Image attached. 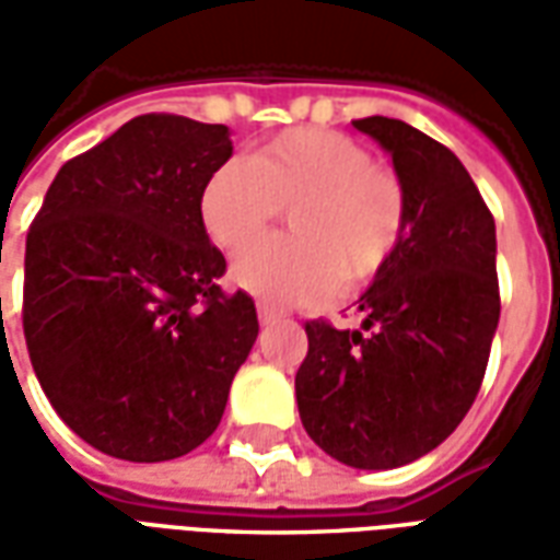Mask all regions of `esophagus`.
Masks as SVG:
<instances>
[{
  "instance_id": "1",
  "label": "esophagus",
  "mask_w": 560,
  "mask_h": 560,
  "mask_svg": "<svg viewBox=\"0 0 560 560\" xmlns=\"http://www.w3.org/2000/svg\"><path fill=\"white\" fill-rule=\"evenodd\" d=\"M279 317L281 315H279V312H276V308H272V305H267V303L257 305V320H260L264 327H269V324H276Z\"/></svg>"
}]
</instances>
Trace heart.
<instances>
[{"label": "heart", "instance_id": "1", "mask_svg": "<svg viewBox=\"0 0 560 560\" xmlns=\"http://www.w3.org/2000/svg\"><path fill=\"white\" fill-rule=\"evenodd\" d=\"M281 211L292 236L233 267L240 288L272 305H320L341 284H372L399 252L408 221L399 176L327 128L281 131L248 161L219 164L200 191L203 231L228 255L262 238Z\"/></svg>", "mask_w": 560, "mask_h": 560}]
</instances>
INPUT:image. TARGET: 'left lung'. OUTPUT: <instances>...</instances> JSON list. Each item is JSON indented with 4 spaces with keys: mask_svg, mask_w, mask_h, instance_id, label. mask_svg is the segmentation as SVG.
I'll list each match as a JSON object with an SVG mask.
<instances>
[{
    "mask_svg": "<svg viewBox=\"0 0 560 560\" xmlns=\"http://www.w3.org/2000/svg\"><path fill=\"white\" fill-rule=\"evenodd\" d=\"M353 128L387 149L408 221L360 296L363 329L308 320L296 372L305 432L351 468H401L456 432L480 393L501 317L494 219L465 164L401 119Z\"/></svg>",
    "mask_w": 560,
    "mask_h": 560,
    "instance_id": "1",
    "label": "left lung"
}]
</instances>
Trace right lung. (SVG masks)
<instances>
[{
    "label": "right lung",
    "mask_w": 560,
    "mask_h": 560,
    "mask_svg": "<svg viewBox=\"0 0 560 560\" xmlns=\"http://www.w3.org/2000/svg\"><path fill=\"white\" fill-rule=\"evenodd\" d=\"M228 126L147 114L62 164L26 236L23 336L74 434L126 462H167L219 429L257 339L255 300L224 293L200 221Z\"/></svg>",
    "instance_id": "add662e5"
}]
</instances>
